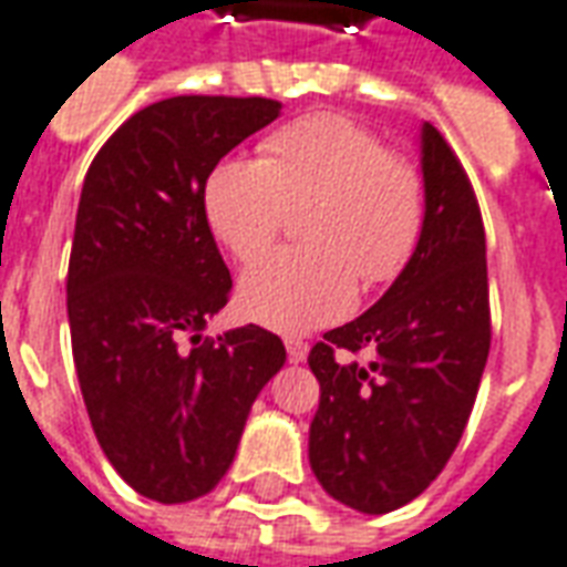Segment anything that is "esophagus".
<instances>
[{"label":"esophagus","instance_id":"34e87169","mask_svg":"<svg viewBox=\"0 0 567 567\" xmlns=\"http://www.w3.org/2000/svg\"><path fill=\"white\" fill-rule=\"evenodd\" d=\"M285 349H288V358H291V361H303L309 352V346L303 343V340H295V337L285 340Z\"/></svg>","mask_w":567,"mask_h":567}]
</instances>
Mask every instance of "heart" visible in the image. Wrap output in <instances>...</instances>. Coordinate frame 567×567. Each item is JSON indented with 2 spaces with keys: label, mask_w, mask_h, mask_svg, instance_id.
Wrapping results in <instances>:
<instances>
[{
  "label": "heart",
  "mask_w": 567,
  "mask_h": 567,
  "mask_svg": "<svg viewBox=\"0 0 567 567\" xmlns=\"http://www.w3.org/2000/svg\"><path fill=\"white\" fill-rule=\"evenodd\" d=\"M212 234L239 260H258L295 209L309 246L282 248L243 276L239 303L267 328L300 333L346 316L358 279L394 282L425 224V182L355 117L316 112L272 130L260 157L221 161L206 182Z\"/></svg>",
  "instance_id": "heart-1"
}]
</instances>
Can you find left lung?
<instances>
[{"label":"left lung","instance_id":"left-lung-1","mask_svg":"<svg viewBox=\"0 0 567 567\" xmlns=\"http://www.w3.org/2000/svg\"><path fill=\"white\" fill-rule=\"evenodd\" d=\"M425 224L377 307L309 349L319 410L309 464L346 507L389 513L446 467L492 343L486 230L474 185L437 127L422 130Z\"/></svg>","mask_w":567,"mask_h":567}]
</instances>
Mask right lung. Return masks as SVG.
I'll return each instance as SVG.
<instances>
[{"label":"right lung","mask_w":567,"mask_h":567,"mask_svg":"<svg viewBox=\"0 0 567 567\" xmlns=\"http://www.w3.org/2000/svg\"><path fill=\"white\" fill-rule=\"evenodd\" d=\"M279 109L264 96H169L127 117L84 175L66 276L72 361L105 458L161 504L221 483L248 410L285 364L282 340L258 324L199 337L234 288L206 182Z\"/></svg>","instance_id":"1"}]
</instances>
